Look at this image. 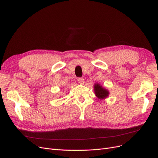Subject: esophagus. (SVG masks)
Instances as JSON below:
<instances>
[{
  "label": "esophagus",
  "instance_id": "obj_1",
  "mask_svg": "<svg viewBox=\"0 0 158 158\" xmlns=\"http://www.w3.org/2000/svg\"><path fill=\"white\" fill-rule=\"evenodd\" d=\"M78 81L80 84H84V79L83 78H79L78 79Z\"/></svg>",
  "mask_w": 158,
  "mask_h": 158
}]
</instances>
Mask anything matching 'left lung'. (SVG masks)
I'll use <instances>...</instances> for the list:
<instances>
[{"mask_svg": "<svg viewBox=\"0 0 158 158\" xmlns=\"http://www.w3.org/2000/svg\"><path fill=\"white\" fill-rule=\"evenodd\" d=\"M94 90L95 96L99 99H105L107 98L109 95V92L106 88H103L102 85L99 83H95L94 85Z\"/></svg>", "mask_w": 158, "mask_h": 158, "instance_id": "obj_1", "label": "left lung"}]
</instances>
